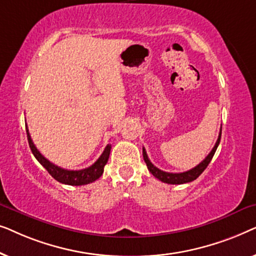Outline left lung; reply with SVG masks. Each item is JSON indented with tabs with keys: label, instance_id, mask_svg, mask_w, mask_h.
Returning <instances> with one entry per match:
<instances>
[{
	"label": "left lung",
	"instance_id": "1",
	"mask_svg": "<svg viewBox=\"0 0 256 256\" xmlns=\"http://www.w3.org/2000/svg\"><path fill=\"white\" fill-rule=\"evenodd\" d=\"M220 138H222V129H220L218 140H216V144H214V146H213V149L211 150V152H210L208 155L205 157V160H202V162L199 163L197 166L192 168L191 170L185 171V172L172 174V172H166V171L160 170L158 168H156L152 162H150V160H149L148 155H146V152L144 148H143V158H144V162L146 164V166H148V170L150 171V172H152L154 176L157 178V180L163 182V183H168V184L188 183V182L197 180V178L202 174V171H204L206 168H208L210 162H211V160L213 158V156H214V152H216V148H218V146L220 143Z\"/></svg>",
	"mask_w": 256,
	"mask_h": 256
}]
</instances>
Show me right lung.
<instances>
[{"instance_id":"right-lung-1","label":"right lung","mask_w":256,"mask_h":256,"mask_svg":"<svg viewBox=\"0 0 256 256\" xmlns=\"http://www.w3.org/2000/svg\"><path fill=\"white\" fill-rule=\"evenodd\" d=\"M26 129L28 135V142H29L30 149L31 152H32L34 156L36 157L38 162L48 170V172L56 180H58L59 183L68 185H85L96 180L98 178H100L101 174H104V168L108 162V158H110V154L112 149L110 144H107V146L104 150V152L101 154V156L98 158L96 162L92 164L90 166L82 170H66L62 169L60 166H54V163L48 160L40 152H38L36 146L34 144L32 140H31L28 126H26Z\"/></svg>"}]
</instances>
